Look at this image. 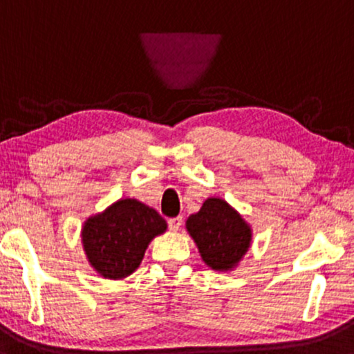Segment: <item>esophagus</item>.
Masks as SVG:
<instances>
[{
  "label": "esophagus",
  "mask_w": 354,
  "mask_h": 354,
  "mask_svg": "<svg viewBox=\"0 0 354 354\" xmlns=\"http://www.w3.org/2000/svg\"><path fill=\"white\" fill-rule=\"evenodd\" d=\"M182 222H184V219H182V216L172 217V219H169V227L172 229V230H178V229H180Z\"/></svg>",
  "instance_id": "34e87169"
}]
</instances>
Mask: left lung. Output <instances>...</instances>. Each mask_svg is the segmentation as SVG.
<instances>
[{
	"label": "left lung",
	"instance_id": "left-lung-1",
	"mask_svg": "<svg viewBox=\"0 0 354 354\" xmlns=\"http://www.w3.org/2000/svg\"><path fill=\"white\" fill-rule=\"evenodd\" d=\"M202 261L214 271H232L251 248L252 230L236 209L210 197L185 222Z\"/></svg>",
	"mask_w": 354,
	"mask_h": 354
}]
</instances>
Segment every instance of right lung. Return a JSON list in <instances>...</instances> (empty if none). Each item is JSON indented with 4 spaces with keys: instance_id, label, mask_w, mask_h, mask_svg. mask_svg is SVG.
<instances>
[{
    "instance_id": "1",
    "label": "right lung",
    "mask_w": 354,
    "mask_h": 354,
    "mask_svg": "<svg viewBox=\"0 0 354 354\" xmlns=\"http://www.w3.org/2000/svg\"><path fill=\"white\" fill-rule=\"evenodd\" d=\"M165 230L167 222L156 209L137 198H120L85 221L83 251L105 279H124L140 266L150 241Z\"/></svg>"
}]
</instances>
